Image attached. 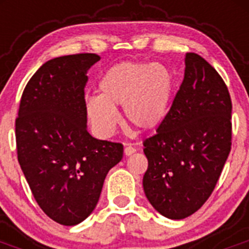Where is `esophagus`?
I'll use <instances>...</instances> for the list:
<instances>
[{"label":"esophagus","instance_id":"1","mask_svg":"<svg viewBox=\"0 0 249 249\" xmlns=\"http://www.w3.org/2000/svg\"><path fill=\"white\" fill-rule=\"evenodd\" d=\"M136 151H137V149H136L135 147L132 146V144H127V146L124 147V155H126V156L133 155V153H135Z\"/></svg>","mask_w":249,"mask_h":249}]
</instances>
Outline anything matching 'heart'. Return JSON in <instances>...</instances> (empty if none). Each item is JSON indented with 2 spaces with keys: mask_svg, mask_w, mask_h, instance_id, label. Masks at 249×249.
I'll return each mask as SVG.
<instances>
[{
  "mask_svg": "<svg viewBox=\"0 0 249 249\" xmlns=\"http://www.w3.org/2000/svg\"><path fill=\"white\" fill-rule=\"evenodd\" d=\"M98 96L86 101V112L101 136H109L118 123L116 109L122 106L127 122L148 131L158 127L168 113L175 92V76L162 63L121 62L98 81Z\"/></svg>",
  "mask_w": 249,
  "mask_h": 249,
  "instance_id": "1",
  "label": "heart"
}]
</instances>
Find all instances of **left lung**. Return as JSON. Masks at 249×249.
<instances>
[{
  "mask_svg": "<svg viewBox=\"0 0 249 249\" xmlns=\"http://www.w3.org/2000/svg\"><path fill=\"white\" fill-rule=\"evenodd\" d=\"M184 78L157 133L144 140L147 199L169 219L198 211L218 182L231 152L232 102L218 72L187 53Z\"/></svg>",
  "mask_w": 249,
  "mask_h": 249,
  "instance_id": "left-lung-1",
  "label": "left lung"
}]
</instances>
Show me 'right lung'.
I'll use <instances>...</instances> for the list:
<instances>
[{"label":"right lung","mask_w":249,"mask_h":249,"mask_svg":"<svg viewBox=\"0 0 249 249\" xmlns=\"http://www.w3.org/2000/svg\"><path fill=\"white\" fill-rule=\"evenodd\" d=\"M96 53L43 63L22 93L16 118L17 157L41 210L63 226L85 221L97 206L123 146L87 131L85 86Z\"/></svg>","instance_id":"obj_1"}]
</instances>
